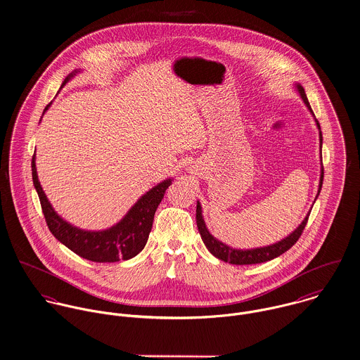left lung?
Listing matches in <instances>:
<instances>
[{
  "instance_id": "1",
  "label": "left lung",
  "mask_w": 360,
  "mask_h": 360,
  "mask_svg": "<svg viewBox=\"0 0 360 360\" xmlns=\"http://www.w3.org/2000/svg\"><path fill=\"white\" fill-rule=\"evenodd\" d=\"M296 89L303 100V103L306 104V107L309 108V111L313 114V110L309 104V100L306 97V93H304V89L300 86V84H296ZM314 115V114H313ZM316 120V118H314ZM316 125L319 128V134H320V148H321V144H323V135H321V131H320V124L319 121L316 120ZM323 178H324V169H323V164H321V174H320V182H319V192H317V196L321 191V186H323ZM316 196V199H317ZM309 219V214L304 217V219L302 221V224L292 232L289 233L287 238L281 239L280 242L277 243H273L270 246H263V248H256V249H233L225 243H222L221 240L216 239L207 229L206 224H205V219L202 216V206L200 203L198 202V207H196V224H198V228H199V232H200V236L206 245V248L210 250V253L213 256H216L217 259L225 262V263H231V264H236V266H243V264H257V263H264V262H269V260H273L278 256H281L283 253H285L287 250H289L295 243L296 240L300 238L304 226H306V222Z\"/></svg>"
}]
</instances>
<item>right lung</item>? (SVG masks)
Here are the masks:
<instances>
[{
    "label": "right lung",
    "mask_w": 360,
    "mask_h": 360,
    "mask_svg": "<svg viewBox=\"0 0 360 360\" xmlns=\"http://www.w3.org/2000/svg\"><path fill=\"white\" fill-rule=\"evenodd\" d=\"M76 72L77 71L67 76L63 86ZM50 104L46 107V110L50 107ZM32 176L33 185L40 199L43 214L51 233L68 249H71L73 253L96 263H115L120 260H129L143 250L153 226L155 210L161 203L165 191L172 182V179H165L146 192L127 213V216L114 226L104 231H84L73 226L54 212L39 182L34 155L32 158Z\"/></svg>",
    "instance_id": "add662e5"
}]
</instances>
